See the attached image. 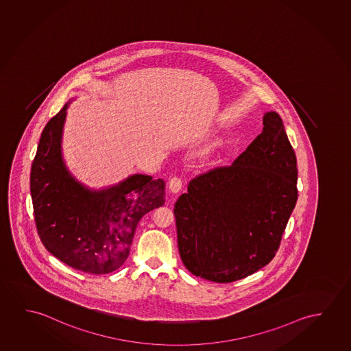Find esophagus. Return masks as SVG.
Segmentation results:
<instances>
[{"label": "esophagus", "instance_id": "esophagus-1", "mask_svg": "<svg viewBox=\"0 0 351 351\" xmlns=\"http://www.w3.org/2000/svg\"><path fill=\"white\" fill-rule=\"evenodd\" d=\"M169 189H170V191H171L173 193H178V192L181 191V189H182V180L178 178V176L171 178L170 182H169Z\"/></svg>", "mask_w": 351, "mask_h": 351}]
</instances>
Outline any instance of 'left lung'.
Here are the masks:
<instances>
[{"instance_id":"left-lung-1","label":"left lung","mask_w":351,"mask_h":351,"mask_svg":"<svg viewBox=\"0 0 351 351\" xmlns=\"http://www.w3.org/2000/svg\"><path fill=\"white\" fill-rule=\"evenodd\" d=\"M230 167L193 178L175 203L178 245L193 275L242 280L274 259L297 204V158L276 112Z\"/></svg>"}]
</instances>
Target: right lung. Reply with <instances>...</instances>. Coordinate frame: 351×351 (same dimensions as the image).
Wrapping results in <instances>:
<instances>
[{"label": "right lung", "mask_w": 351, "mask_h": 351, "mask_svg": "<svg viewBox=\"0 0 351 351\" xmlns=\"http://www.w3.org/2000/svg\"><path fill=\"white\" fill-rule=\"evenodd\" d=\"M65 103L45 126L30 173L34 215L45 248L76 270L104 275L129 256L142 216L165 203L162 178L135 173L92 189L77 181L62 153Z\"/></svg>", "instance_id": "obj_1"}]
</instances>
